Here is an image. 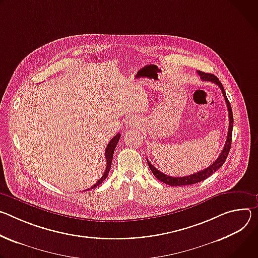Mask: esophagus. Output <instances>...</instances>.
Masks as SVG:
<instances>
[{"instance_id":"obj_1","label":"esophagus","mask_w":258,"mask_h":258,"mask_svg":"<svg viewBox=\"0 0 258 258\" xmlns=\"http://www.w3.org/2000/svg\"><path fill=\"white\" fill-rule=\"evenodd\" d=\"M139 124H140V122H139V119H137V118H131V119H129L128 121H127V125L130 127V128H137L138 126H139Z\"/></svg>"}]
</instances>
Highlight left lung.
<instances>
[{"label": "left lung", "instance_id": "obj_1", "mask_svg": "<svg viewBox=\"0 0 258 258\" xmlns=\"http://www.w3.org/2000/svg\"><path fill=\"white\" fill-rule=\"evenodd\" d=\"M200 78H201L202 81H209L212 83H215L218 87L221 89V92L223 94L226 106H227V111H228V119H230V123H228V131H227V137H226V141L224 148L222 150V152L220 153L219 157L217 158V160L211 164L208 168L199 171L197 173L187 175V176H182V177H173V176H169L166 175L164 173H162L161 171H159L156 167H154V165H152L150 163V161L147 159L148 164L150 169L152 170V172L154 173V175L162 182L169 184L170 186H182V185H189V184H194V183H198L200 181H203L206 178H208L210 175H212L215 171H217L224 163L225 159L228 156V153H230L231 150V146H232V135H233V124H234V117H233V111H232V106L230 101H228L225 91L223 89V86L220 83V81L218 80L217 77H215L213 74H207V73H203V72H198Z\"/></svg>", "mask_w": 258, "mask_h": 258}]
</instances>
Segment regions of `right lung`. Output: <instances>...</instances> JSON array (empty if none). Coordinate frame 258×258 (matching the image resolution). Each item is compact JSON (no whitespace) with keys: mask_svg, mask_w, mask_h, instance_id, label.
<instances>
[{"mask_svg":"<svg viewBox=\"0 0 258 258\" xmlns=\"http://www.w3.org/2000/svg\"><path fill=\"white\" fill-rule=\"evenodd\" d=\"M120 137H121V134L120 133H118L116 136H113L110 140H109V142H108V145H107V147H106V149H105V159H106V168H105V171H104V173H103V175H102V177L93 185V186H91L90 188H88V189H86V190H90V189H92V188H95V187H97L99 184H101L102 183V181H104V179L106 178V176H107V174H108V172H109V170H110V166H111V161H112V157H113V152H114V149H116V147H117V145H118V142H119V139H120Z\"/></svg>","mask_w":258,"mask_h":258,"instance_id":"add662e5","label":"right lung"}]
</instances>
